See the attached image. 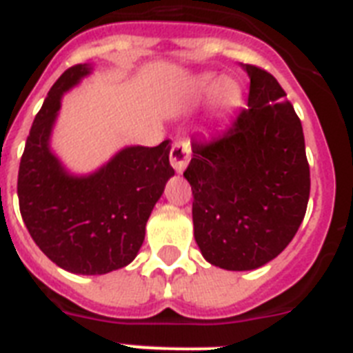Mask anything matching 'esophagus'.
I'll return each mask as SVG.
<instances>
[{
  "instance_id": "34e87169",
  "label": "esophagus",
  "mask_w": 353,
  "mask_h": 353,
  "mask_svg": "<svg viewBox=\"0 0 353 353\" xmlns=\"http://www.w3.org/2000/svg\"><path fill=\"white\" fill-rule=\"evenodd\" d=\"M189 159H191V145H189L188 141H176L171 145L170 160L176 173H182L185 170V165L189 164Z\"/></svg>"
}]
</instances>
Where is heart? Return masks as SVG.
Masks as SVG:
<instances>
[{
    "label": "heart",
    "instance_id": "b5f03b06",
    "mask_svg": "<svg viewBox=\"0 0 353 353\" xmlns=\"http://www.w3.org/2000/svg\"><path fill=\"white\" fill-rule=\"evenodd\" d=\"M212 101H214V106L220 110L222 113L231 112L234 110L241 101V88L240 84L232 81V79H222L220 83H216V79L211 77V75H202V77H196L193 81H189L188 86H185V95L189 99H202L205 95H209L212 90Z\"/></svg>",
    "mask_w": 353,
    "mask_h": 353
}]
</instances>
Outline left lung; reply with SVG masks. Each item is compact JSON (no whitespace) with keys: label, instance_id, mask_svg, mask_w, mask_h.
Returning a JSON list of instances; mask_svg holds the SVG:
<instances>
[{"label":"left lung","instance_id":"left-lung-1","mask_svg":"<svg viewBox=\"0 0 353 353\" xmlns=\"http://www.w3.org/2000/svg\"><path fill=\"white\" fill-rule=\"evenodd\" d=\"M249 101L231 126L193 141L183 176L193 191L194 240L227 270H252L290 243L307 212L310 168L301 121L267 70L243 65Z\"/></svg>","mask_w":353,"mask_h":353}]
</instances>
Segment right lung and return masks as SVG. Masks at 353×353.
Here are the masks:
<instances>
[{"label": "right lung", "instance_id": "right-lung-1", "mask_svg": "<svg viewBox=\"0 0 353 353\" xmlns=\"http://www.w3.org/2000/svg\"><path fill=\"white\" fill-rule=\"evenodd\" d=\"M90 74L75 65L61 75L34 119L17 174V198L32 240L61 269L106 274L135 260L145 222L174 174L170 141L131 145L88 176H72L50 151V133L66 90Z\"/></svg>", "mask_w": 353, "mask_h": 353}]
</instances>
